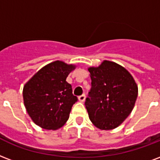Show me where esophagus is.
<instances>
[{"mask_svg":"<svg viewBox=\"0 0 160 160\" xmlns=\"http://www.w3.org/2000/svg\"><path fill=\"white\" fill-rule=\"evenodd\" d=\"M78 100H79V102H84L85 100V95H81L78 97Z\"/></svg>","mask_w":160,"mask_h":160,"instance_id":"34e87169","label":"esophagus"}]
</instances>
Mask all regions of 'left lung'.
<instances>
[{
    "instance_id": "left-lung-1",
    "label": "left lung",
    "mask_w": 160,
    "mask_h": 160,
    "mask_svg": "<svg viewBox=\"0 0 160 160\" xmlns=\"http://www.w3.org/2000/svg\"><path fill=\"white\" fill-rule=\"evenodd\" d=\"M91 89L85 107L91 122L101 130H112L122 123L138 97L137 83L124 67L104 60L99 66L89 67Z\"/></svg>"
}]
</instances>
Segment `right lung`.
Listing matches in <instances>:
<instances>
[{"instance_id":"add662e5","label":"right lung","mask_w":160,"mask_h":160,"mask_svg":"<svg viewBox=\"0 0 160 160\" xmlns=\"http://www.w3.org/2000/svg\"><path fill=\"white\" fill-rule=\"evenodd\" d=\"M76 68L56 60L40 69L23 86L24 106L34 123L43 129L57 130L69 119L77 97L66 81Z\"/></svg>"}]
</instances>
